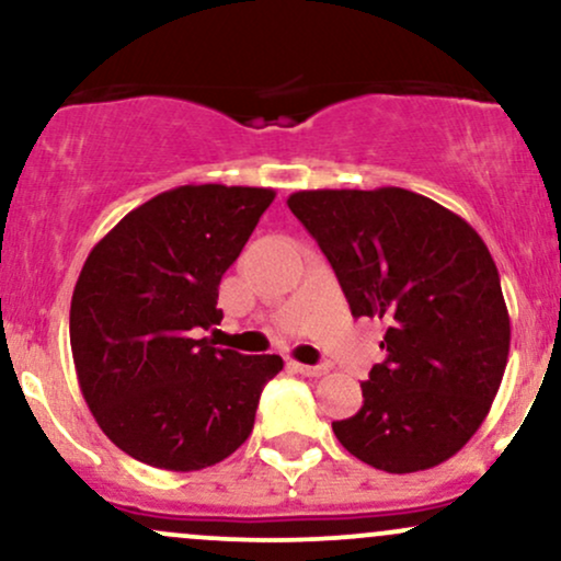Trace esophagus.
<instances>
[{"mask_svg": "<svg viewBox=\"0 0 561 561\" xmlns=\"http://www.w3.org/2000/svg\"><path fill=\"white\" fill-rule=\"evenodd\" d=\"M293 369L300 371L302 377H321V375H327V371H330V366H327V364L311 366V364H298V362H293Z\"/></svg>", "mask_w": 561, "mask_h": 561, "instance_id": "esophagus-1", "label": "esophagus"}]
</instances>
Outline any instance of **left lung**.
<instances>
[{
    "instance_id": "8db88e82",
    "label": "left lung",
    "mask_w": 561,
    "mask_h": 561,
    "mask_svg": "<svg viewBox=\"0 0 561 561\" xmlns=\"http://www.w3.org/2000/svg\"><path fill=\"white\" fill-rule=\"evenodd\" d=\"M287 205L332 263L353 317L388 321V356L362 382V409L332 422L337 440L392 474L450 459L491 411L512 340L485 242L401 186L306 190Z\"/></svg>"
}]
</instances>
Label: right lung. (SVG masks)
I'll list each match as a JSON object with an SVG mask.
<instances>
[{
    "mask_svg": "<svg viewBox=\"0 0 561 561\" xmlns=\"http://www.w3.org/2000/svg\"><path fill=\"white\" fill-rule=\"evenodd\" d=\"M274 190L186 184L147 199L94 244L70 300V351L96 424L171 472L218 465L253 433L279 356L214 347L218 285Z\"/></svg>",
    "mask_w": 561,
    "mask_h": 561,
    "instance_id": "1",
    "label": "right lung"
}]
</instances>
